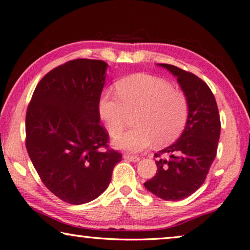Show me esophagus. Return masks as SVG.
Wrapping results in <instances>:
<instances>
[{
  "label": "esophagus",
  "instance_id": "34e87169",
  "mask_svg": "<svg viewBox=\"0 0 250 250\" xmlns=\"http://www.w3.org/2000/svg\"><path fill=\"white\" fill-rule=\"evenodd\" d=\"M124 158H125V160H128L130 162H133V163H138L140 161V157L134 156V155H130V154H125Z\"/></svg>",
  "mask_w": 250,
  "mask_h": 250
}]
</instances>
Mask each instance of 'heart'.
<instances>
[{
  "mask_svg": "<svg viewBox=\"0 0 250 250\" xmlns=\"http://www.w3.org/2000/svg\"><path fill=\"white\" fill-rule=\"evenodd\" d=\"M119 97L109 92L102 95L98 111L108 132L115 137L134 116L132 129L112 140L118 149L139 153L155 142L167 145L183 133L189 118V102L183 92L168 82L148 74H135L120 81Z\"/></svg>",
  "mask_w": 250,
  "mask_h": 250,
  "instance_id": "obj_1",
  "label": "heart"
}]
</instances>
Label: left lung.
I'll return each instance as SVG.
<instances>
[{"mask_svg": "<svg viewBox=\"0 0 250 250\" xmlns=\"http://www.w3.org/2000/svg\"><path fill=\"white\" fill-rule=\"evenodd\" d=\"M176 76L189 102V118L179 139L155 154L156 175L144 183L149 192L163 200L177 201L201 187L216 156L221 122L211 89L190 72L158 63ZM162 155L169 159H162Z\"/></svg>", "mask_w": 250, "mask_h": 250, "instance_id": "left-lung-1", "label": "left lung"}]
</instances>
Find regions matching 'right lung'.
<instances>
[{
	"mask_svg": "<svg viewBox=\"0 0 250 250\" xmlns=\"http://www.w3.org/2000/svg\"><path fill=\"white\" fill-rule=\"evenodd\" d=\"M107 67L89 59L56 67L39 82L27 109L26 147L35 169L54 196L71 204L101 196L122 158L108 148L99 125Z\"/></svg>",
	"mask_w": 250,
	"mask_h": 250,
	"instance_id": "1",
	"label": "right lung"
}]
</instances>
